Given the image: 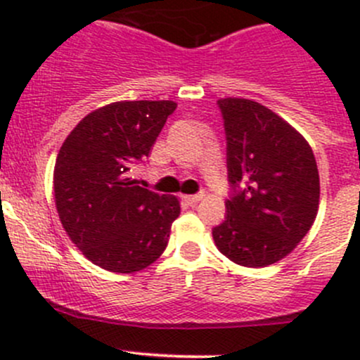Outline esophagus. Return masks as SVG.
<instances>
[{
    "instance_id": "obj_1",
    "label": "esophagus",
    "mask_w": 360,
    "mask_h": 360,
    "mask_svg": "<svg viewBox=\"0 0 360 360\" xmlns=\"http://www.w3.org/2000/svg\"><path fill=\"white\" fill-rule=\"evenodd\" d=\"M184 202L186 203H191V205H193V203H197V202H200L202 198H203V193H198V195H184Z\"/></svg>"
}]
</instances>
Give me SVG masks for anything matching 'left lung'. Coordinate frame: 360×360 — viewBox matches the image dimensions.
I'll return each instance as SVG.
<instances>
[{"label":"left lung","instance_id":"obj_1","mask_svg":"<svg viewBox=\"0 0 360 360\" xmlns=\"http://www.w3.org/2000/svg\"><path fill=\"white\" fill-rule=\"evenodd\" d=\"M228 141L233 197L212 230L221 254L248 268L284 259L310 231L319 210V169L308 141L263 104L217 101Z\"/></svg>","mask_w":360,"mask_h":360}]
</instances>
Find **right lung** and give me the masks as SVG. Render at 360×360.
<instances>
[{"instance_id": "add662e5", "label": "right lung", "mask_w": 360, "mask_h": 360, "mask_svg": "<svg viewBox=\"0 0 360 360\" xmlns=\"http://www.w3.org/2000/svg\"><path fill=\"white\" fill-rule=\"evenodd\" d=\"M174 101H118L89 112L66 137L53 169L59 219L72 244L97 266L134 274L167 248L181 214L177 197L129 177L151 153Z\"/></svg>"}]
</instances>
